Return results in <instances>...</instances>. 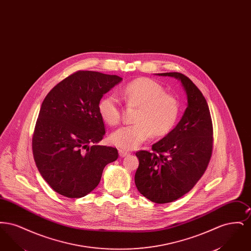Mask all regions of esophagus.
Returning <instances> with one entry per match:
<instances>
[{"label": "esophagus", "instance_id": "esophagus-1", "mask_svg": "<svg viewBox=\"0 0 251 251\" xmlns=\"http://www.w3.org/2000/svg\"><path fill=\"white\" fill-rule=\"evenodd\" d=\"M119 153H120V157H125V156L128 154V152L126 151H123V150H120Z\"/></svg>", "mask_w": 251, "mask_h": 251}]
</instances>
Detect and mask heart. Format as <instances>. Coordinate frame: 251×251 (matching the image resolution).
<instances>
[{"label": "heart", "instance_id": "heart-1", "mask_svg": "<svg viewBox=\"0 0 251 251\" xmlns=\"http://www.w3.org/2000/svg\"><path fill=\"white\" fill-rule=\"evenodd\" d=\"M126 103L137 107L134 124L121 127L110 136V141L121 150L131 151L150 139L152 134L164 136L175 126L179 113L178 99L165 92L161 84L147 77L135 79L122 90ZM99 114L110 126L118 125L121 120V108L115 95L103 97L98 105Z\"/></svg>", "mask_w": 251, "mask_h": 251}]
</instances>
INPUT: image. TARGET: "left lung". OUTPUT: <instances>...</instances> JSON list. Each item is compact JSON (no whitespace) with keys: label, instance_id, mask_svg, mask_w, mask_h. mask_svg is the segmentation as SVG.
I'll list each match as a JSON object with an SVG mask.
<instances>
[{"label":"left lung","instance_id":"8db88e82","mask_svg":"<svg viewBox=\"0 0 251 251\" xmlns=\"http://www.w3.org/2000/svg\"><path fill=\"white\" fill-rule=\"evenodd\" d=\"M180 80L187 108L177 126L151 151H139L135 185L152 202H172L191 190L202 177L213 151V122L201 91L179 72L159 73Z\"/></svg>","mask_w":251,"mask_h":251}]
</instances>
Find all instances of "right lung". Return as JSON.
<instances>
[{
  "label": "right lung",
  "instance_id": "1",
  "mask_svg": "<svg viewBox=\"0 0 251 251\" xmlns=\"http://www.w3.org/2000/svg\"><path fill=\"white\" fill-rule=\"evenodd\" d=\"M117 75L74 72L45 97L32 139L36 167L60 195L78 199L98 186L103 168L119 157L113 147L95 145L105 133L98 105L121 82Z\"/></svg>",
  "mask_w": 251,
  "mask_h": 251
}]
</instances>
